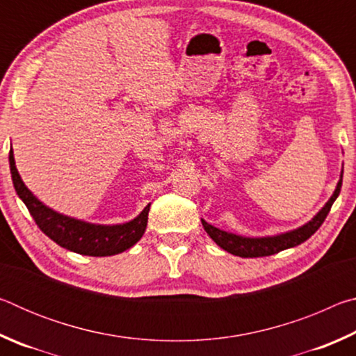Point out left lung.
Returning a JSON list of instances; mask_svg holds the SVG:
<instances>
[{"instance_id":"8db88e82","label":"left lung","mask_w":356,"mask_h":356,"mask_svg":"<svg viewBox=\"0 0 356 356\" xmlns=\"http://www.w3.org/2000/svg\"><path fill=\"white\" fill-rule=\"evenodd\" d=\"M342 174H344V166H342L341 170V176H339V180H337L333 195H331L330 200L325 202V206L318 210V212L312 216L308 222H305V225H301L300 227L291 229V231L275 234V236L246 237V236H240V234L227 232L225 229L216 227L213 225H210V222H207L204 218H201L202 227L204 231L209 234V237L212 238L220 248L231 252L234 256L264 257V256L276 254V252H280L282 250L293 248V246L306 242V240H308L312 234L321 227L323 220L327 218L331 206H333V202L337 200V196H339V191L342 186Z\"/></svg>"}]
</instances>
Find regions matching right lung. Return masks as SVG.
<instances>
[{
    "label": "right lung",
    "instance_id": "obj_1",
    "mask_svg": "<svg viewBox=\"0 0 356 356\" xmlns=\"http://www.w3.org/2000/svg\"><path fill=\"white\" fill-rule=\"evenodd\" d=\"M9 165L12 182L23 204L45 236L50 237L63 248L83 256H114L134 246L144 236L147 227L150 202L134 220L119 225H97L74 216L59 213L45 206L34 193L28 188L15 166L14 150L10 147Z\"/></svg>",
    "mask_w": 356,
    "mask_h": 356
}]
</instances>
